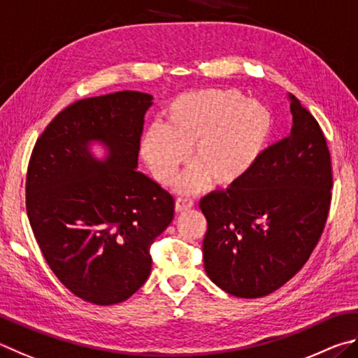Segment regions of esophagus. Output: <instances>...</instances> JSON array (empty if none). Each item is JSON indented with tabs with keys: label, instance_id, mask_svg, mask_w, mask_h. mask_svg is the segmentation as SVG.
<instances>
[{
	"label": "esophagus",
	"instance_id": "34e87169",
	"mask_svg": "<svg viewBox=\"0 0 358 358\" xmlns=\"http://www.w3.org/2000/svg\"><path fill=\"white\" fill-rule=\"evenodd\" d=\"M193 206H195V201H193V199H189V198H178V199H176L174 209H176V212H185V210L192 209Z\"/></svg>",
	"mask_w": 358,
	"mask_h": 358
}]
</instances>
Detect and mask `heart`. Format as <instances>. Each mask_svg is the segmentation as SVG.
Wrapping results in <instances>:
<instances>
[{"mask_svg":"<svg viewBox=\"0 0 358 358\" xmlns=\"http://www.w3.org/2000/svg\"><path fill=\"white\" fill-rule=\"evenodd\" d=\"M275 119L259 100H245L237 90L206 87L180 94L166 105L162 129L150 127L141 140V155L160 184H171L193 149L195 166L178 190L195 193L212 180L234 187L258 166L271 144Z\"/></svg>","mask_w":358,"mask_h":358,"instance_id":"heart-1","label":"heart"}]
</instances>
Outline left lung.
I'll return each mask as SVG.
<instances>
[{
	"label": "left lung",
	"instance_id": "obj_1",
	"mask_svg": "<svg viewBox=\"0 0 358 358\" xmlns=\"http://www.w3.org/2000/svg\"><path fill=\"white\" fill-rule=\"evenodd\" d=\"M289 136L268 146L245 180L199 201L208 277L231 296L264 297L308 261L329 217L331 162L311 113L291 96Z\"/></svg>",
	"mask_w": 358,
	"mask_h": 358
}]
</instances>
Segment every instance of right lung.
Instances as JSON below:
<instances>
[{
    "mask_svg": "<svg viewBox=\"0 0 358 358\" xmlns=\"http://www.w3.org/2000/svg\"><path fill=\"white\" fill-rule=\"evenodd\" d=\"M152 96L121 91L81 99L37 138L27 173V214L58 280L81 300L115 305L144 285L150 245L174 217V198L136 171ZM109 149L94 159L89 143Z\"/></svg>",
    "mask_w": 358,
    "mask_h": 358,
    "instance_id": "right-lung-1",
    "label": "right lung"
}]
</instances>
